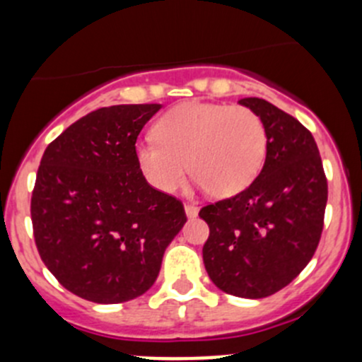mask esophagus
<instances>
[{"label":"esophagus","instance_id":"1","mask_svg":"<svg viewBox=\"0 0 362 362\" xmlns=\"http://www.w3.org/2000/svg\"><path fill=\"white\" fill-rule=\"evenodd\" d=\"M185 212H186V216H188L189 219L197 218V216H199V207L189 206V204H186V206H185Z\"/></svg>","mask_w":362,"mask_h":362}]
</instances>
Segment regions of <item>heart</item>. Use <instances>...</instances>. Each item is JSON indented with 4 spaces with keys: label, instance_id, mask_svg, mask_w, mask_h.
<instances>
[{
    "label": "heart",
    "instance_id": "obj_1",
    "mask_svg": "<svg viewBox=\"0 0 362 362\" xmlns=\"http://www.w3.org/2000/svg\"><path fill=\"white\" fill-rule=\"evenodd\" d=\"M156 141L136 144L137 169L158 192H177L189 174L216 199L244 192L262 173L267 130L252 110L192 103L167 111L153 127Z\"/></svg>",
    "mask_w": 362,
    "mask_h": 362
}]
</instances>
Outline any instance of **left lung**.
Masks as SVG:
<instances>
[{"label": "left lung", "mask_w": 362, "mask_h": 362, "mask_svg": "<svg viewBox=\"0 0 362 362\" xmlns=\"http://www.w3.org/2000/svg\"><path fill=\"white\" fill-rule=\"evenodd\" d=\"M238 104L262 118L267 158L249 188L202 207L209 225L202 256L221 291L258 300L286 288L314 256L327 182L317 144L296 118L264 99Z\"/></svg>", "instance_id": "8db88e82"}]
</instances>
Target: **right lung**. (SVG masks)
Masks as SVG:
<instances>
[{"label": "right lung", "mask_w": 362, "mask_h": 362, "mask_svg": "<svg viewBox=\"0 0 362 362\" xmlns=\"http://www.w3.org/2000/svg\"><path fill=\"white\" fill-rule=\"evenodd\" d=\"M162 104L100 107L48 144L31 199L36 247L68 291L122 303L153 286L186 223L182 204L151 188L136 141Z\"/></svg>", "instance_id": "obj_1"}]
</instances>
